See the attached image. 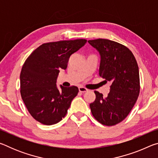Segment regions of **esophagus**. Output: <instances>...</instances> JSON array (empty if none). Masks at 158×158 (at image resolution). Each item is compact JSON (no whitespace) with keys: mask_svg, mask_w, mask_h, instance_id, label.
<instances>
[{"mask_svg":"<svg viewBox=\"0 0 158 158\" xmlns=\"http://www.w3.org/2000/svg\"><path fill=\"white\" fill-rule=\"evenodd\" d=\"M79 90L80 93H85V92L87 91L88 89H85V88H84V87L81 86V87H79Z\"/></svg>","mask_w":158,"mask_h":158,"instance_id":"esophagus-1","label":"esophagus"}]
</instances>
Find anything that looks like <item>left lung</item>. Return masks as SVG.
<instances>
[{
  "label": "left lung",
  "mask_w": 158,
  "mask_h": 158,
  "mask_svg": "<svg viewBox=\"0 0 158 158\" xmlns=\"http://www.w3.org/2000/svg\"><path fill=\"white\" fill-rule=\"evenodd\" d=\"M88 42L100 53L99 74L111 82L106 98L95 90L96 98L90 104V110L99 123L112 126L127 116L139 95L137 60L127 47L116 42L100 38Z\"/></svg>",
  "instance_id": "obj_1"
}]
</instances>
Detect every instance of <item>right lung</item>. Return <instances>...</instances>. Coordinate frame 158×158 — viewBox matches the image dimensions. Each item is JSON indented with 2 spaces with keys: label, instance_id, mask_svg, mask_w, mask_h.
<instances>
[{
  "label": "right lung",
  "instance_id": "right-lung-1",
  "mask_svg": "<svg viewBox=\"0 0 158 158\" xmlns=\"http://www.w3.org/2000/svg\"><path fill=\"white\" fill-rule=\"evenodd\" d=\"M85 39L48 42L34 50L23 65L20 93L30 114L47 125L60 121L79 92L77 86L58 89L61 69H65L70 56L86 43Z\"/></svg>",
  "mask_w": 158,
  "mask_h": 158
}]
</instances>
